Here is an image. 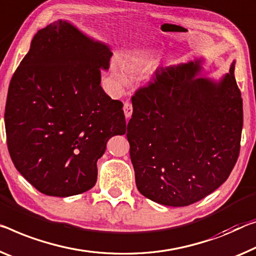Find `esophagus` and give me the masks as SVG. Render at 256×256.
I'll use <instances>...</instances> for the list:
<instances>
[{"instance_id": "esophagus-1", "label": "esophagus", "mask_w": 256, "mask_h": 256, "mask_svg": "<svg viewBox=\"0 0 256 256\" xmlns=\"http://www.w3.org/2000/svg\"><path fill=\"white\" fill-rule=\"evenodd\" d=\"M124 112L126 118H130L132 114V105L130 103H128V102H126L124 105Z\"/></svg>"}]
</instances>
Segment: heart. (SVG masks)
<instances>
[{"label":"heart","mask_w":256,"mask_h":256,"mask_svg":"<svg viewBox=\"0 0 256 256\" xmlns=\"http://www.w3.org/2000/svg\"><path fill=\"white\" fill-rule=\"evenodd\" d=\"M122 64H124V66L118 60L113 62L112 73L113 76L116 78V80L119 82L120 84H126L128 81V78L124 68L130 73L140 72V70L148 68V66L151 65V62L142 56H127L124 58Z\"/></svg>","instance_id":"b5f03b06"}]
</instances>
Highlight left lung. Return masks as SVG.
I'll list each match as a JSON object with an SVG mask.
<instances>
[{"label": "left lung", "instance_id": "left-lung-1", "mask_svg": "<svg viewBox=\"0 0 256 256\" xmlns=\"http://www.w3.org/2000/svg\"><path fill=\"white\" fill-rule=\"evenodd\" d=\"M234 60L218 84L198 62L156 70L132 96L127 126L136 186L161 205L199 202L226 182L240 151L242 98Z\"/></svg>", "mask_w": 256, "mask_h": 256}]
</instances>
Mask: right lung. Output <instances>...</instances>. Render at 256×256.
<instances>
[{
	"instance_id": "1",
	"label": "right lung",
	"mask_w": 256,
	"mask_h": 256,
	"mask_svg": "<svg viewBox=\"0 0 256 256\" xmlns=\"http://www.w3.org/2000/svg\"><path fill=\"white\" fill-rule=\"evenodd\" d=\"M112 52L68 22L34 35L10 81L4 121L17 170L46 196L92 188L106 143L126 132L122 102L100 86Z\"/></svg>"
}]
</instances>
